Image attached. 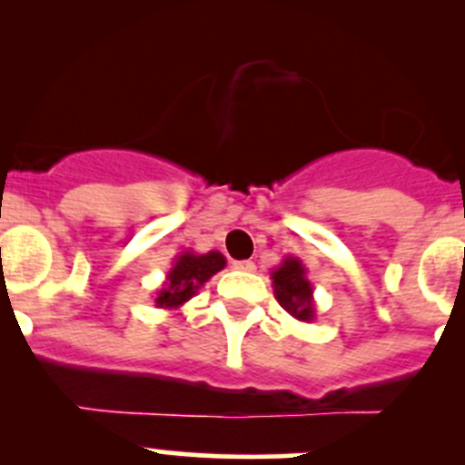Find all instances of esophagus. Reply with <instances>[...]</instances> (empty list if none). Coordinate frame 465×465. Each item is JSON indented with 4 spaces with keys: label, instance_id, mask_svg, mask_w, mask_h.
Masks as SVG:
<instances>
[{
    "label": "esophagus",
    "instance_id": "1",
    "mask_svg": "<svg viewBox=\"0 0 465 465\" xmlns=\"http://www.w3.org/2000/svg\"><path fill=\"white\" fill-rule=\"evenodd\" d=\"M233 267L241 272H254L256 265L252 261H233Z\"/></svg>",
    "mask_w": 465,
    "mask_h": 465
}]
</instances>
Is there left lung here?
Wrapping results in <instances>:
<instances>
[{
	"label": "left lung",
	"mask_w": 465,
	"mask_h": 465,
	"mask_svg": "<svg viewBox=\"0 0 465 465\" xmlns=\"http://www.w3.org/2000/svg\"><path fill=\"white\" fill-rule=\"evenodd\" d=\"M272 288L279 306L297 322H315V297L308 270L297 256H285L281 265L272 270Z\"/></svg>",
	"instance_id": "obj_1"
}]
</instances>
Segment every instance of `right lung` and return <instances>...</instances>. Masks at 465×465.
I'll use <instances>...</instances> for the list:
<instances>
[{
    "instance_id": "add662e5",
    "label": "right lung",
    "mask_w": 465,
    "mask_h": 465,
    "mask_svg": "<svg viewBox=\"0 0 465 465\" xmlns=\"http://www.w3.org/2000/svg\"><path fill=\"white\" fill-rule=\"evenodd\" d=\"M224 265H227V259L215 250L206 254H198L193 250L180 252L171 270L166 272L162 288L154 292V306L163 311H180Z\"/></svg>"
}]
</instances>
